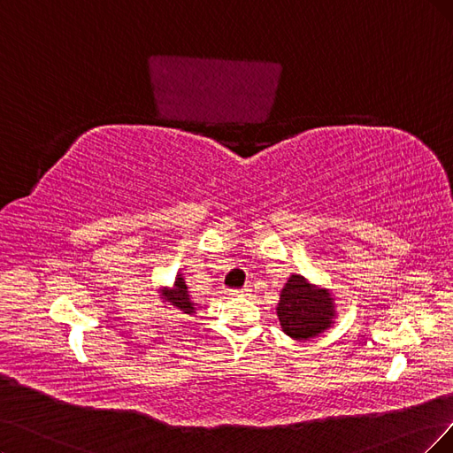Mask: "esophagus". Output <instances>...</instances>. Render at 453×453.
Instances as JSON below:
<instances>
[{
	"instance_id": "1",
	"label": "esophagus",
	"mask_w": 453,
	"mask_h": 453,
	"mask_svg": "<svg viewBox=\"0 0 453 453\" xmlns=\"http://www.w3.org/2000/svg\"><path fill=\"white\" fill-rule=\"evenodd\" d=\"M250 293H252V289H250V288H242V289H233V291H231V295H235V296H248Z\"/></svg>"
}]
</instances>
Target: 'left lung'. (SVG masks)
Returning a JSON list of instances; mask_svg holds the SVG:
<instances>
[{
	"mask_svg": "<svg viewBox=\"0 0 453 453\" xmlns=\"http://www.w3.org/2000/svg\"><path fill=\"white\" fill-rule=\"evenodd\" d=\"M276 313L288 336L306 340L330 326L334 303L326 289H317L306 278L293 274L281 289Z\"/></svg>",
	"mask_w": 453,
	"mask_h": 453,
	"instance_id": "obj_1",
	"label": "left lung"
}]
</instances>
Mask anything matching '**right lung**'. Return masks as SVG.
<instances>
[{"instance_id":"1","label":"right lung","mask_w":453,"mask_h":453,"mask_svg":"<svg viewBox=\"0 0 453 453\" xmlns=\"http://www.w3.org/2000/svg\"><path fill=\"white\" fill-rule=\"evenodd\" d=\"M167 296V303H172V306L179 308L182 313H194V306L190 303V296L187 291V283L179 276L175 280V286L172 291H165Z\"/></svg>"}]
</instances>
